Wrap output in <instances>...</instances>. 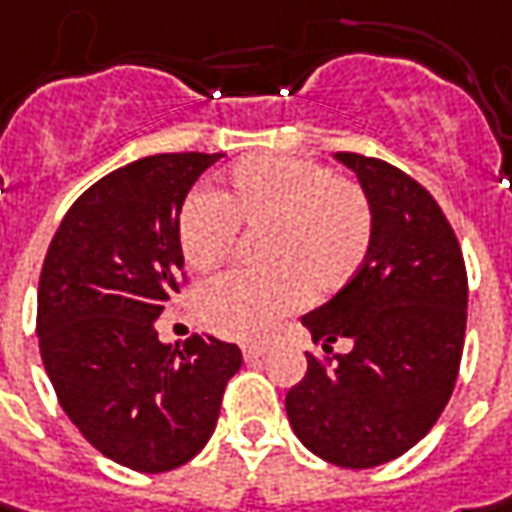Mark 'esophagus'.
Wrapping results in <instances>:
<instances>
[{"label": "esophagus", "mask_w": 512, "mask_h": 512, "mask_svg": "<svg viewBox=\"0 0 512 512\" xmlns=\"http://www.w3.org/2000/svg\"><path fill=\"white\" fill-rule=\"evenodd\" d=\"M269 348H266V343H246L243 345V357L246 360H257V357H263Z\"/></svg>", "instance_id": "esophagus-1"}]
</instances>
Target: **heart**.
<instances>
[{
  "label": "heart",
  "instance_id": "b5f03b06",
  "mask_svg": "<svg viewBox=\"0 0 512 512\" xmlns=\"http://www.w3.org/2000/svg\"><path fill=\"white\" fill-rule=\"evenodd\" d=\"M235 229L263 232L260 272H229L198 291V317L223 337L252 340L306 297L345 289L374 243V209L360 184L289 155L243 158L212 195H192L178 215V249L209 274L235 246Z\"/></svg>",
  "mask_w": 512,
  "mask_h": 512
}]
</instances>
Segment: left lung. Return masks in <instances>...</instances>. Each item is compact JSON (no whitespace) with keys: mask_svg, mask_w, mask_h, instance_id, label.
Masks as SVG:
<instances>
[{"mask_svg":"<svg viewBox=\"0 0 512 512\" xmlns=\"http://www.w3.org/2000/svg\"><path fill=\"white\" fill-rule=\"evenodd\" d=\"M374 209V243L357 277L303 317L331 354L286 394L291 431L331 465L377 467L436 425L459 377L467 272L433 195L379 158L334 152Z\"/></svg>","mask_w":512,"mask_h":512,"instance_id":"1","label":"left lung"}]
</instances>
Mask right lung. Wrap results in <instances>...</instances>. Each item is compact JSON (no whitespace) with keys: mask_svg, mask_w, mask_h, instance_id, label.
Listing matches in <instances>:
<instances>
[{"mask_svg":"<svg viewBox=\"0 0 512 512\" xmlns=\"http://www.w3.org/2000/svg\"><path fill=\"white\" fill-rule=\"evenodd\" d=\"M223 152H164L115 169L73 203L39 277L36 334L59 405L107 459L141 473L181 467L218 425L238 345L158 340L181 289L178 215Z\"/></svg>","mask_w":512,"mask_h":512,"instance_id":"right-lung-1","label":"right lung"}]
</instances>
